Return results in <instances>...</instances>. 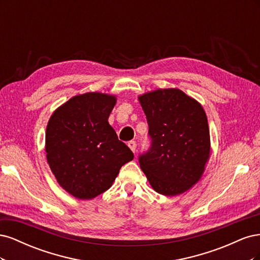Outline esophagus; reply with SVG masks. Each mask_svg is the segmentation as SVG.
I'll return each instance as SVG.
<instances>
[{"mask_svg": "<svg viewBox=\"0 0 260 260\" xmlns=\"http://www.w3.org/2000/svg\"><path fill=\"white\" fill-rule=\"evenodd\" d=\"M128 146L129 148L131 149V151L133 153H136V148H137V143L135 142V141H130V142H128Z\"/></svg>", "mask_w": 260, "mask_h": 260, "instance_id": "esophagus-1", "label": "esophagus"}]
</instances>
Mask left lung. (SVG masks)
I'll use <instances>...</instances> for the list:
<instances>
[{
    "label": "left lung",
    "instance_id": "obj_1",
    "mask_svg": "<svg viewBox=\"0 0 260 260\" xmlns=\"http://www.w3.org/2000/svg\"><path fill=\"white\" fill-rule=\"evenodd\" d=\"M139 100L151 139L147 152L139 155L141 169L157 193L175 196L187 191L201 179L209 158L205 112L178 89L156 90Z\"/></svg>",
    "mask_w": 260,
    "mask_h": 260
}]
</instances>
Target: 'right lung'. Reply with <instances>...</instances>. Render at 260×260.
Masks as SVG:
<instances>
[{
	"instance_id": "1",
	"label": "right lung",
	"mask_w": 260,
	"mask_h": 260,
	"mask_svg": "<svg viewBox=\"0 0 260 260\" xmlns=\"http://www.w3.org/2000/svg\"><path fill=\"white\" fill-rule=\"evenodd\" d=\"M116 98L85 93L53 113L45 133V152L59 185L80 200H90L112 186L131 149L108 123Z\"/></svg>"
}]
</instances>
